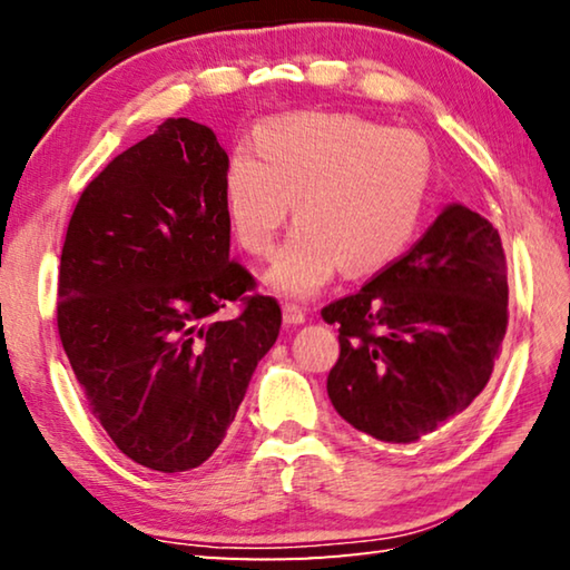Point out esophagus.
Instances as JSON below:
<instances>
[{"instance_id":"esophagus-1","label":"esophagus","mask_w":570,"mask_h":570,"mask_svg":"<svg viewBox=\"0 0 570 570\" xmlns=\"http://www.w3.org/2000/svg\"><path fill=\"white\" fill-rule=\"evenodd\" d=\"M306 322V308L298 304H284V324L286 326H298Z\"/></svg>"}]
</instances>
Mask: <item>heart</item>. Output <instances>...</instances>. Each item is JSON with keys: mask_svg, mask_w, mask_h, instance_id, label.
Wrapping results in <instances>:
<instances>
[{"mask_svg": "<svg viewBox=\"0 0 570 570\" xmlns=\"http://www.w3.org/2000/svg\"><path fill=\"white\" fill-rule=\"evenodd\" d=\"M428 142L410 130L350 112H298L256 130V158L234 153L224 178L230 234L250 256H268L288 218L298 226L266 284L308 298L350 274L390 266L417 236L432 188Z\"/></svg>", "mask_w": 570, "mask_h": 570, "instance_id": "obj_1", "label": "heart"}]
</instances>
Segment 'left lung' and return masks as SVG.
<instances>
[{"mask_svg":"<svg viewBox=\"0 0 570 570\" xmlns=\"http://www.w3.org/2000/svg\"><path fill=\"white\" fill-rule=\"evenodd\" d=\"M340 324L326 392L364 435L407 445L465 414L493 374L508 330L498 230L450 204L407 254L322 308Z\"/></svg>","mask_w":570,"mask_h":570,"instance_id":"1","label":"left lung"}]
</instances>
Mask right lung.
Wrapping results in <instances>:
<instances>
[{"instance_id": "right-lung-1", "label": "right lung", "mask_w": 570, "mask_h": 570, "mask_svg": "<svg viewBox=\"0 0 570 570\" xmlns=\"http://www.w3.org/2000/svg\"><path fill=\"white\" fill-rule=\"evenodd\" d=\"M226 150L168 118L82 190L67 226L57 330L85 400L138 465L183 472L224 442L282 330L276 298L230 262ZM230 301L236 321L209 320Z\"/></svg>"}]
</instances>
